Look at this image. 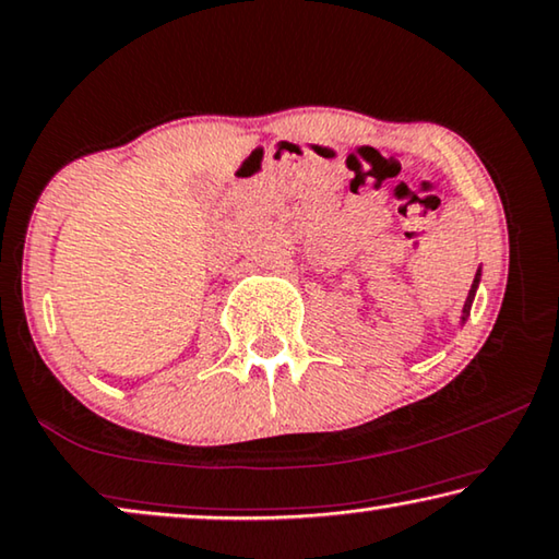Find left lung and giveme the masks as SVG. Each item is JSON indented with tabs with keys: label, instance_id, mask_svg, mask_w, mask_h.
Instances as JSON below:
<instances>
[{
	"label": "left lung",
	"instance_id": "1",
	"mask_svg": "<svg viewBox=\"0 0 559 559\" xmlns=\"http://www.w3.org/2000/svg\"><path fill=\"white\" fill-rule=\"evenodd\" d=\"M479 280H481V270L476 272V277H474V285H472V289H468V299H466V305H464V318H461V322H466V318H468V310H472V302H474L476 287H479Z\"/></svg>",
	"mask_w": 559,
	"mask_h": 559
}]
</instances>
